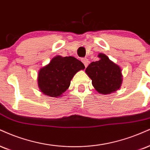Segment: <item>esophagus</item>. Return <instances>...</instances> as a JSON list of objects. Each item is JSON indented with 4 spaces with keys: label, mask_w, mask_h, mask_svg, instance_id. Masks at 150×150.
Masks as SVG:
<instances>
[{
    "label": "esophagus",
    "mask_w": 150,
    "mask_h": 150,
    "mask_svg": "<svg viewBox=\"0 0 150 150\" xmlns=\"http://www.w3.org/2000/svg\"><path fill=\"white\" fill-rule=\"evenodd\" d=\"M82 61L83 64H84V66H85V67H87L88 64H89V61L88 60V59H86V58H84V59H82Z\"/></svg>",
    "instance_id": "1"
}]
</instances>
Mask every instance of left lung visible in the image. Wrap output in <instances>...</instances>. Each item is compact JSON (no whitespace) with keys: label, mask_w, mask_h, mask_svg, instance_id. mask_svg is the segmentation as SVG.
Returning <instances> with one entry per match:
<instances>
[{"label":"left lung","mask_w":150,"mask_h":150,"mask_svg":"<svg viewBox=\"0 0 150 150\" xmlns=\"http://www.w3.org/2000/svg\"><path fill=\"white\" fill-rule=\"evenodd\" d=\"M98 61L91 62L86 68V73L92 80V85L98 93L109 94L120 88L122 82V71L103 54H99Z\"/></svg>","instance_id":"obj_1"}]
</instances>
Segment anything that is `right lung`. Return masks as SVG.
Masks as SVG:
<instances>
[{"label": "right lung", "instance_id": "right-lung-1", "mask_svg": "<svg viewBox=\"0 0 150 150\" xmlns=\"http://www.w3.org/2000/svg\"><path fill=\"white\" fill-rule=\"evenodd\" d=\"M84 68V65L75 57L57 56L40 70L38 78L40 90L49 96L59 97L68 89L75 74Z\"/></svg>", "mask_w": 150, "mask_h": 150}]
</instances>
